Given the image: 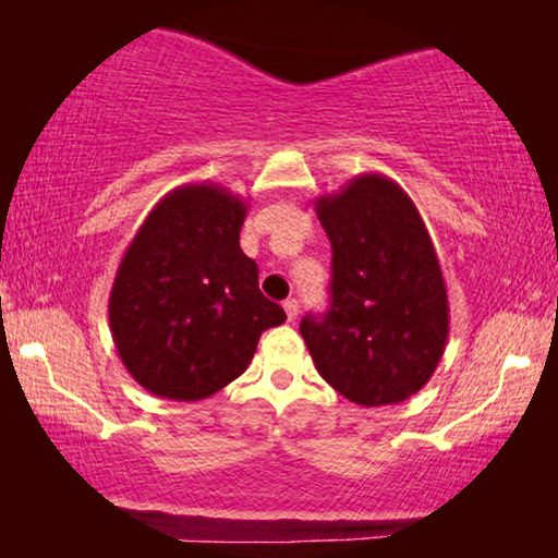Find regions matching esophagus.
Instances as JSON below:
<instances>
[{"mask_svg": "<svg viewBox=\"0 0 558 558\" xmlns=\"http://www.w3.org/2000/svg\"><path fill=\"white\" fill-rule=\"evenodd\" d=\"M282 307H286V315H288V319H290V323H292V319H295L298 317V313H300V305H298V300H286V305H282Z\"/></svg>", "mask_w": 558, "mask_h": 558, "instance_id": "obj_1", "label": "esophagus"}]
</instances>
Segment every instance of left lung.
Masks as SVG:
<instances>
[{
  "label": "left lung",
  "mask_w": 558,
  "mask_h": 558,
  "mask_svg": "<svg viewBox=\"0 0 558 558\" xmlns=\"http://www.w3.org/2000/svg\"><path fill=\"white\" fill-rule=\"evenodd\" d=\"M332 243V305L300 323L323 379L352 403L389 405L418 393L450 332L438 253L411 196L364 172L315 199Z\"/></svg>",
  "instance_id": "left-lung-1"
}]
</instances>
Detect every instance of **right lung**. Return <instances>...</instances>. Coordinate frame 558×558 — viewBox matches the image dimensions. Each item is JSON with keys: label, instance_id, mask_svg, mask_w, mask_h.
I'll list each match as a JSON object with an SVG mask.
<instances>
[{"label": "right lung", "instance_id": "add662e5", "mask_svg": "<svg viewBox=\"0 0 558 558\" xmlns=\"http://www.w3.org/2000/svg\"><path fill=\"white\" fill-rule=\"evenodd\" d=\"M245 214L248 202L226 186L182 184L122 253L108 300L112 342L159 399H209L248 369L260 335L286 323L241 251Z\"/></svg>", "mask_w": 558, "mask_h": 558}]
</instances>
